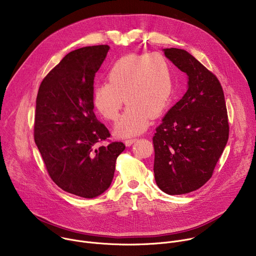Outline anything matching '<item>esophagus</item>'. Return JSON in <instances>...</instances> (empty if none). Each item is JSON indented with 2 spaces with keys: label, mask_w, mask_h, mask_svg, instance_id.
Masks as SVG:
<instances>
[{
  "label": "esophagus",
  "mask_w": 256,
  "mask_h": 256,
  "mask_svg": "<svg viewBox=\"0 0 256 256\" xmlns=\"http://www.w3.org/2000/svg\"><path fill=\"white\" fill-rule=\"evenodd\" d=\"M136 140V138H128L124 140V144L126 147H130V146H132Z\"/></svg>",
  "instance_id": "esophagus-1"
}]
</instances>
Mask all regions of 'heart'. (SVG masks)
I'll return each instance as SVG.
<instances>
[{
  "instance_id": "heart-1",
  "label": "heart",
  "mask_w": 256,
  "mask_h": 256,
  "mask_svg": "<svg viewBox=\"0 0 256 256\" xmlns=\"http://www.w3.org/2000/svg\"><path fill=\"white\" fill-rule=\"evenodd\" d=\"M106 80L94 87L92 103L104 120L116 122L124 98L128 107L116 128V134L122 138L142 132L150 118L167 110L174 94L169 64L159 54L122 56L107 70Z\"/></svg>"
}]
</instances>
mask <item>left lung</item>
I'll return each mask as SVG.
<instances>
[{
	"mask_svg": "<svg viewBox=\"0 0 256 256\" xmlns=\"http://www.w3.org/2000/svg\"><path fill=\"white\" fill-rule=\"evenodd\" d=\"M164 54L188 77L186 93L169 109L153 136L154 174L167 194H184L212 177L228 138L229 122L220 81L184 50Z\"/></svg>",
	"mask_w": 256,
	"mask_h": 256,
	"instance_id": "1",
	"label": "left lung"
}]
</instances>
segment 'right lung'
<instances>
[{
	"instance_id": "right-lung-1",
	"label": "right lung",
	"mask_w": 256,
	"mask_h": 256,
	"mask_svg": "<svg viewBox=\"0 0 256 256\" xmlns=\"http://www.w3.org/2000/svg\"><path fill=\"white\" fill-rule=\"evenodd\" d=\"M93 46L68 52L42 80L34 120V140L46 170L62 190L85 198L112 184L122 142L97 144L110 134L93 112L94 77L109 50Z\"/></svg>"
}]
</instances>
